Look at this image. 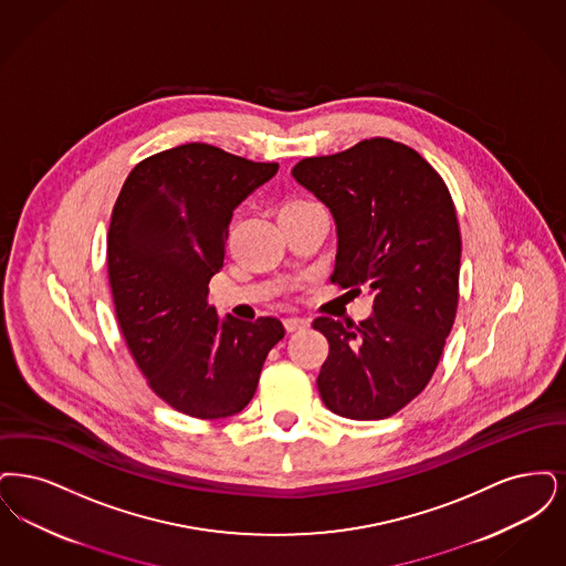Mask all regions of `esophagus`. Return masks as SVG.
I'll return each instance as SVG.
<instances>
[{"label": "esophagus", "instance_id": "34e87169", "mask_svg": "<svg viewBox=\"0 0 566 566\" xmlns=\"http://www.w3.org/2000/svg\"><path fill=\"white\" fill-rule=\"evenodd\" d=\"M283 325H285V329H287V332H297V329H304V327L308 325V319H302V317H287V319L283 321Z\"/></svg>", "mask_w": 566, "mask_h": 566}]
</instances>
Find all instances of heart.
I'll list each match as a JSON object with an SVG mask.
<instances>
[{
	"instance_id": "heart-1",
	"label": "heart",
	"mask_w": 566,
	"mask_h": 566,
	"mask_svg": "<svg viewBox=\"0 0 566 566\" xmlns=\"http://www.w3.org/2000/svg\"><path fill=\"white\" fill-rule=\"evenodd\" d=\"M317 202H311V200H290L283 205L281 211H297V209H308V207H315Z\"/></svg>"
}]
</instances>
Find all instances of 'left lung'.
<instances>
[{
    "instance_id": "1",
    "label": "left lung",
    "mask_w": 566,
    "mask_h": 566,
    "mask_svg": "<svg viewBox=\"0 0 566 566\" xmlns=\"http://www.w3.org/2000/svg\"><path fill=\"white\" fill-rule=\"evenodd\" d=\"M292 175L336 221L332 283L374 294V313L359 325L313 321L329 343L321 399L353 420L394 417L431 380L457 317L461 230L452 197L418 151L385 137L304 158Z\"/></svg>"
}]
</instances>
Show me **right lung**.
Wrapping results in <instances>:
<instances>
[{"label":"right lung","instance_id":"1","mask_svg":"<svg viewBox=\"0 0 566 566\" xmlns=\"http://www.w3.org/2000/svg\"><path fill=\"white\" fill-rule=\"evenodd\" d=\"M276 171L186 144L142 160L114 205L107 274L118 325L149 389L188 417L241 412L285 336L274 317L220 319L207 300L232 211Z\"/></svg>","mask_w":566,"mask_h":566}]
</instances>
